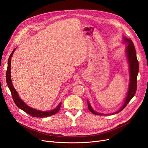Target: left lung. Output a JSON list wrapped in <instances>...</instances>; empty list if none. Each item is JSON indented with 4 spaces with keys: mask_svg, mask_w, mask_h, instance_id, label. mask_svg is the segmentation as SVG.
<instances>
[{
    "mask_svg": "<svg viewBox=\"0 0 148 148\" xmlns=\"http://www.w3.org/2000/svg\"><path fill=\"white\" fill-rule=\"evenodd\" d=\"M123 39H124V42L127 44V47L126 48V52L128 62L129 64V69H130V83H129V90H128L126 98L124 101V103L121 106V108L117 111H116L115 113H112L110 115L115 114H117L121 111L125 107H126V106L130 102V101L132 99V98L134 96L136 92V89H137V76L139 72V62L137 59V57H136V51L135 50L133 42L130 39L127 38L126 37H124ZM87 103H88V107L89 110L91 112H92L94 114L99 115V116L109 115V114H106L99 113L97 111H95L92 109V107L90 106V104L89 103L88 100H87Z\"/></svg>",
    "mask_w": 148,
    "mask_h": 148,
    "instance_id": "obj_1",
    "label": "left lung"
}]
</instances>
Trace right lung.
<instances>
[{"instance_id": "obj_1", "label": "right lung", "mask_w": 148, "mask_h": 148, "mask_svg": "<svg viewBox=\"0 0 148 148\" xmlns=\"http://www.w3.org/2000/svg\"><path fill=\"white\" fill-rule=\"evenodd\" d=\"M15 49H14L12 52L11 53L8 62V69L6 71V83L8 86V88H9L11 94H12L13 100L14 101L15 104L16 105V106L21 109L22 110H23L25 111L26 113L28 114L29 115H30L32 117H46L49 116H51L52 115L55 114L57 112H58L60 110V106L62 103H60L58 106L55 109L49 111H42L40 110H37L36 109H34L31 108L30 107L28 106L24 102L22 101L19 97L18 92L16 90V89L14 88L12 81H11V75H10V62H11V58H12V54H14V52L15 51Z\"/></svg>"}]
</instances>
